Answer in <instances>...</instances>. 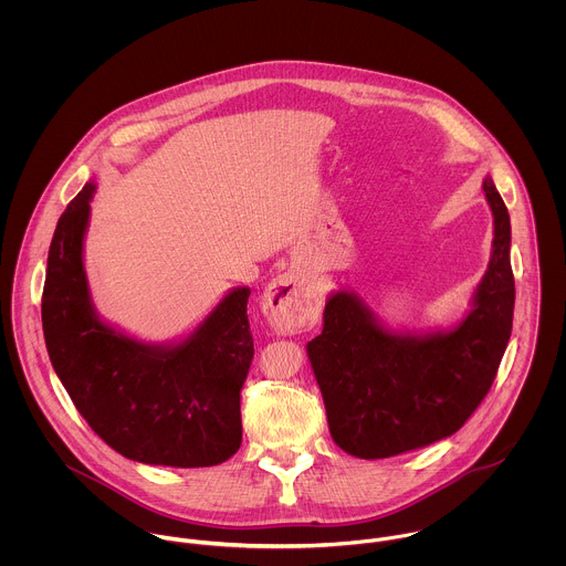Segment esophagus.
<instances>
[{
	"instance_id": "obj_1",
	"label": "esophagus",
	"mask_w": 566,
	"mask_h": 566,
	"mask_svg": "<svg viewBox=\"0 0 566 566\" xmlns=\"http://www.w3.org/2000/svg\"><path fill=\"white\" fill-rule=\"evenodd\" d=\"M263 312L276 333L292 335L318 321V298L312 285L294 272H283L268 285Z\"/></svg>"
}]
</instances>
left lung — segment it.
Segmentation results:
<instances>
[{
  "label": "left lung",
  "instance_id": "left-lung-1",
  "mask_svg": "<svg viewBox=\"0 0 566 566\" xmlns=\"http://www.w3.org/2000/svg\"><path fill=\"white\" fill-rule=\"evenodd\" d=\"M482 187L492 248L460 323L424 333L390 328L353 290L326 298L323 333L307 344V357L331 438L348 455L392 458L453 436L494 381L514 314L512 229L490 176Z\"/></svg>",
  "mask_w": 566,
  "mask_h": 566
}]
</instances>
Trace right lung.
Listing matches in <instances>:
<instances>
[{
	"label": "right lung",
	"instance_id": "right-lung-1",
	"mask_svg": "<svg viewBox=\"0 0 566 566\" xmlns=\"http://www.w3.org/2000/svg\"><path fill=\"white\" fill-rule=\"evenodd\" d=\"M93 193L95 180L70 202L50 245L41 303L50 361L88 427L124 458L176 469L222 464L242 444L240 392L254 355L250 290H229L171 342H144L106 323L84 270Z\"/></svg>",
	"mask_w": 566,
	"mask_h": 566
}]
</instances>
